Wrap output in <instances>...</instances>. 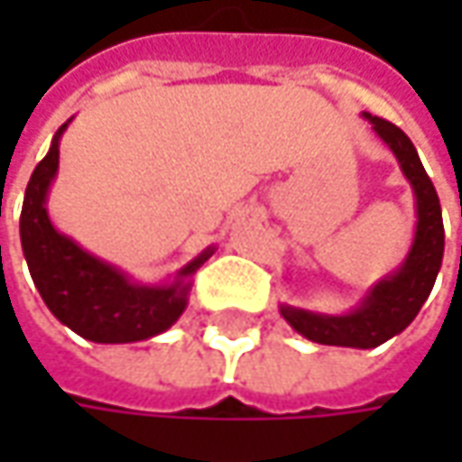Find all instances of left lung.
<instances>
[{"instance_id":"left-lung-1","label":"left lung","mask_w":462,"mask_h":462,"mask_svg":"<svg viewBox=\"0 0 462 462\" xmlns=\"http://www.w3.org/2000/svg\"><path fill=\"white\" fill-rule=\"evenodd\" d=\"M383 143L393 152L403 177L414 189L417 200V231L409 246V254L399 267L378 280L365 298L346 313H316V310L295 309L282 303L280 313L291 327L310 342L331 346H355L373 349L401 334L417 319L419 309L435 288L437 273L445 254V228H442V208L435 185L419 162V153L409 135L399 125L378 116L363 113Z\"/></svg>"}]
</instances>
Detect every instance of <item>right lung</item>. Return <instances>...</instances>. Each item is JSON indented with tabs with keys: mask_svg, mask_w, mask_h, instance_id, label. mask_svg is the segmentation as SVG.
I'll list each match as a JSON object with an SVG mask.
<instances>
[{
	"mask_svg": "<svg viewBox=\"0 0 462 462\" xmlns=\"http://www.w3.org/2000/svg\"><path fill=\"white\" fill-rule=\"evenodd\" d=\"M71 120L56 131L45 159L35 167L25 189L20 241L30 277L48 310L63 327L97 345H128L167 331L187 309L189 285L216 246L203 249L171 282L143 285L116 264L89 254L61 234L48 216V189L59 171V143Z\"/></svg>",
	"mask_w": 462,
	"mask_h": 462,
	"instance_id": "obj_1",
	"label": "right lung"
}]
</instances>
